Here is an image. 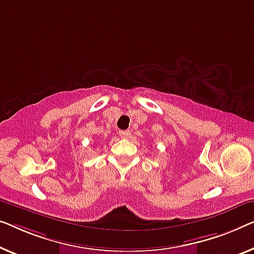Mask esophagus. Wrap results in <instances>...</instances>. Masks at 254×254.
Segmentation results:
<instances>
[{"instance_id":"34e87169","label":"esophagus","mask_w":254,"mask_h":254,"mask_svg":"<svg viewBox=\"0 0 254 254\" xmlns=\"http://www.w3.org/2000/svg\"><path fill=\"white\" fill-rule=\"evenodd\" d=\"M119 134H120V137H122V138H128L131 135V132L128 131V130H127V131H120Z\"/></svg>"}]
</instances>
